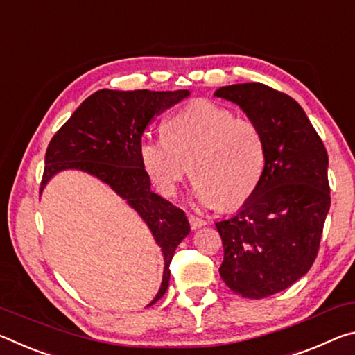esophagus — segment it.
Wrapping results in <instances>:
<instances>
[{
	"label": "esophagus",
	"mask_w": 355,
	"mask_h": 355,
	"mask_svg": "<svg viewBox=\"0 0 355 355\" xmlns=\"http://www.w3.org/2000/svg\"><path fill=\"white\" fill-rule=\"evenodd\" d=\"M189 222H190V226H191V230H196V228H201V226H205L207 222L205 218H200V217H196V216H189Z\"/></svg>",
	"instance_id": "1"
}]
</instances>
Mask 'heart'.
I'll use <instances>...</instances> for the list:
<instances>
[{
  "label": "heart",
  "instance_id": "heart-1",
  "mask_svg": "<svg viewBox=\"0 0 355 355\" xmlns=\"http://www.w3.org/2000/svg\"><path fill=\"white\" fill-rule=\"evenodd\" d=\"M166 138H144L139 155L162 193L173 196L191 176L195 196L222 211L247 201L263 178L266 144L259 125L222 103L198 98L170 116Z\"/></svg>",
  "mask_w": 355,
  "mask_h": 355
}]
</instances>
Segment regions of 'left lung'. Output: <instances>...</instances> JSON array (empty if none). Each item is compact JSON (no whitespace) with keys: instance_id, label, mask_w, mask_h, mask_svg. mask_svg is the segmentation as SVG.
Wrapping results in <instances>:
<instances>
[{"instance_id":"left-lung-1","label":"left lung","mask_w":355,"mask_h":355,"mask_svg":"<svg viewBox=\"0 0 355 355\" xmlns=\"http://www.w3.org/2000/svg\"><path fill=\"white\" fill-rule=\"evenodd\" d=\"M217 97L239 105L266 144L263 178L236 216L217 222L220 277L232 293L264 299L291 286L316 259L330 207L329 157L293 97L263 83L223 86Z\"/></svg>"}]
</instances>
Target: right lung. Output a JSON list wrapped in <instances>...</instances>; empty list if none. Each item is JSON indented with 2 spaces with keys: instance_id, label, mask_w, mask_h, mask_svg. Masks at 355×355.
Instances as JSON below:
<instances>
[{
  "instance_id": "right-lung-1",
  "label": "right lung",
  "mask_w": 355,
  "mask_h": 355,
  "mask_svg": "<svg viewBox=\"0 0 355 355\" xmlns=\"http://www.w3.org/2000/svg\"><path fill=\"white\" fill-rule=\"evenodd\" d=\"M189 94L187 89L97 91L55 133L45 153L40 191L58 171H86L108 184L153 231L164 253L165 269L159 293L148 306L166 293L173 254L190 232V225L182 209L150 190L139 144L150 121Z\"/></svg>"
}]
</instances>
